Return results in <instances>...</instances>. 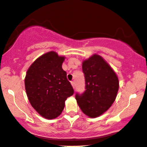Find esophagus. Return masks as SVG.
<instances>
[{
	"label": "esophagus",
	"instance_id": "esophagus-1",
	"mask_svg": "<svg viewBox=\"0 0 147 147\" xmlns=\"http://www.w3.org/2000/svg\"><path fill=\"white\" fill-rule=\"evenodd\" d=\"M71 83L72 87H73V88H75V82H74V81H71V83Z\"/></svg>",
	"mask_w": 147,
	"mask_h": 147
}]
</instances>
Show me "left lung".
Segmentation results:
<instances>
[{
  "label": "left lung",
  "instance_id": "8db88e82",
  "mask_svg": "<svg viewBox=\"0 0 147 147\" xmlns=\"http://www.w3.org/2000/svg\"><path fill=\"white\" fill-rule=\"evenodd\" d=\"M85 91L75 98L82 112L91 118L104 114L116 99L119 87L117 74L100 55L93 54L83 60Z\"/></svg>",
  "mask_w": 147,
  "mask_h": 147
}]
</instances>
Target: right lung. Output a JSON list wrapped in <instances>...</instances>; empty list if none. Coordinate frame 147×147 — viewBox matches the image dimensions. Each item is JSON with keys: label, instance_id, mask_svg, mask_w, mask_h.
I'll return each mask as SVG.
<instances>
[{"label": "right lung", "instance_id": "obj_1", "mask_svg": "<svg viewBox=\"0 0 147 147\" xmlns=\"http://www.w3.org/2000/svg\"><path fill=\"white\" fill-rule=\"evenodd\" d=\"M64 56L51 51L38 57L26 72L24 83L28 100L42 117L53 119L62 113L65 101L74 94L62 69Z\"/></svg>", "mask_w": 147, "mask_h": 147}]
</instances>
